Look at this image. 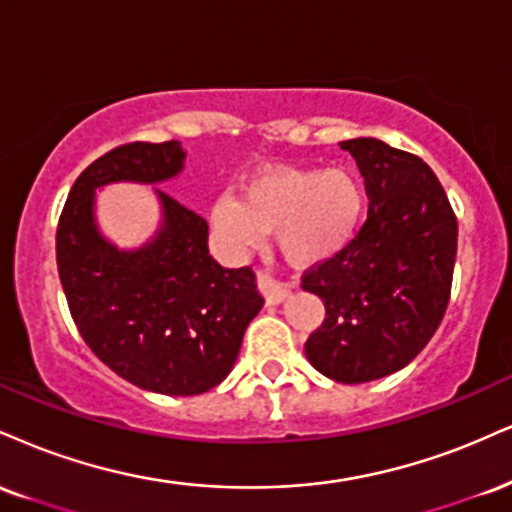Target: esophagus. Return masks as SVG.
I'll return each instance as SVG.
<instances>
[{
    "label": "esophagus",
    "instance_id": "34e87169",
    "mask_svg": "<svg viewBox=\"0 0 512 512\" xmlns=\"http://www.w3.org/2000/svg\"><path fill=\"white\" fill-rule=\"evenodd\" d=\"M257 286L264 298H267L269 305H279L281 300H286V295L291 293V288H295V283H281L276 281L272 274L267 272H257Z\"/></svg>",
    "mask_w": 512,
    "mask_h": 512
}]
</instances>
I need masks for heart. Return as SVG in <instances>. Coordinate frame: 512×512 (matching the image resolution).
I'll use <instances>...</instances> for the list:
<instances>
[{"mask_svg":"<svg viewBox=\"0 0 512 512\" xmlns=\"http://www.w3.org/2000/svg\"><path fill=\"white\" fill-rule=\"evenodd\" d=\"M365 193L346 171L274 166L250 176L243 197H214L209 219L236 250H252L269 231L279 236L283 255L295 264L331 260L353 240Z\"/></svg>","mask_w":512,"mask_h":512,"instance_id":"1","label":"heart"}]
</instances>
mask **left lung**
Returning a JSON list of instances; mask_svg holds the SVG:
<instances>
[{
    "label": "left lung",
    "mask_w": 512,
    "mask_h": 512,
    "mask_svg": "<svg viewBox=\"0 0 512 512\" xmlns=\"http://www.w3.org/2000/svg\"><path fill=\"white\" fill-rule=\"evenodd\" d=\"M365 178L369 209L357 236L303 274L326 317L305 343L317 372L365 384L403 369L439 329L451 300L458 219L417 155L377 138L343 140Z\"/></svg>",
    "instance_id": "1"
}]
</instances>
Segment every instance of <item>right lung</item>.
<instances>
[{"mask_svg": "<svg viewBox=\"0 0 512 512\" xmlns=\"http://www.w3.org/2000/svg\"><path fill=\"white\" fill-rule=\"evenodd\" d=\"M183 159L176 140L114 147L76 178L57 226L59 279L83 341L119 377L164 396L229 377L264 305L252 267H221L207 221L162 190V226L143 248L119 250L97 231L95 188L166 181Z\"/></svg>", "mask_w": 512, "mask_h": 512, "instance_id": "obj_1", "label": "right lung"}]
</instances>
